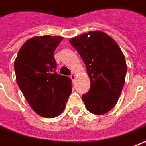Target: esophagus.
<instances>
[{"label": "esophagus", "instance_id": "esophagus-1", "mask_svg": "<svg viewBox=\"0 0 146 146\" xmlns=\"http://www.w3.org/2000/svg\"><path fill=\"white\" fill-rule=\"evenodd\" d=\"M70 78H71V80L73 81L75 80V79H76V75L74 74V73H73V74H71L70 75Z\"/></svg>", "mask_w": 146, "mask_h": 146}]
</instances>
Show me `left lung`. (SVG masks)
Listing matches in <instances>:
<instances>
[{
  "instance_id": "left-lung-1",
  "label": "left lung",
  "mask_w": 146,
  "mask_h": 146,
  "mask_svg": "<svg viewBox=\"0 0 146 146\" xmlns=\"http://www.w3.org/2000/svg\"><path fill=\"white\" fill-rule=\"evenodd\" d=\"M85 63L90 89L82 96L86 110L103 115L112 110L125 81L127 65L116 42L100 31H89L70 40Z\"/></svg>"
}]
</instances>
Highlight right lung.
<instances>
[{
	"label": "right lung",
	"instance_id": "add662e5",
	"mask_svg": "<svg viewBox=\"0 0 146 146\" xmlns=\"http://www.w3.org/2000/svg\"><path fill=\"white\" fill-rule=\"evenodd\" d=\"M62 36H34L21 46L14 61L17 85L32 110L45 118L60 115L72 92L71 80L55 72L53 53Z\"/></svg>",
	"mask_w": 146,
	"mask_h": 146
}]
</instances>
